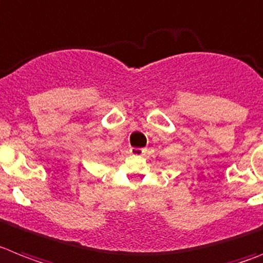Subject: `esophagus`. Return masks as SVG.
<instances>
[{
	"mask_svg": "<svg viewBox=\"0 0 263 263\" xmlns=\"http://www.w3.org/2000/svg\"><path fill=\"white\" fill-rule=\"evenodd\" d=\"M145 152L146 150L142 149V147H132L130 149V153L133 154V156H142V154H145Z\"/></svg>",
	"mask_w": 263,
	"mask_h": 263,
	"instance_id": "34e87169",
	"label": "esophagus"
}]
</instances>
